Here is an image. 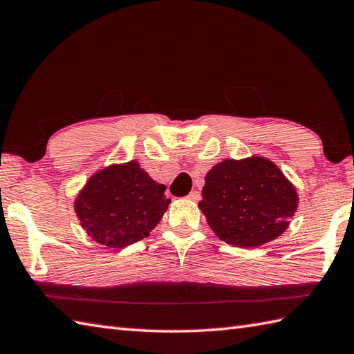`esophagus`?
<instances>
[{
	"instance_id": "obj_1",
	"label": "esophagus",
	"mask_w": 354,
	"mask_h": 354,
	"mask_svg": "<svg viewBox=\"0 0 354 354\" xmlns=\"http://www.w3.org/2000/svg\"><path fill=\"white\" fill-rule=\"evenodd\" d=\"M199 198H201V193L198 190H192L189 193V199H192V201H199Z\"/></svg>"
}]
</instances>
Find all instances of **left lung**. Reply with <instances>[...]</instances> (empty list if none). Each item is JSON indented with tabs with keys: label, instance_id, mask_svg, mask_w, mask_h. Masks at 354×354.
<instances>
[{
	"label": "left lung",
	"instance_id": "obj_1",
	"mask_svg": "<svg viewBox=\"0 0 354 354\" xmlns=\"http://www.w3.org/2000/svg\"><path fill=\"white\" fill-rule=\"evenodd\" d=\"M298 194L280 169L265 158L225 160L209 170L199 208L221 240L254 248L283 234Z\"/></svg>",
	"mask_w": 354,
	"mask_h": 354
}]
</instances>
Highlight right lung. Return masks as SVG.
<instances>
[{
	"mask_svg": "<svg viewBox=\"0 0 354 354\" xmlns=\"http://www.w3.org/2000/svg\"><path fill=\"white\" fill-rule=\"evenodd\" d=\"M137 161L111 165L89 179L76 199L82 227L95 242L123 248L149 236L170 199Z\"/></svg>",
	"mask_w": 354,
	"mask_h": 354,
	"instance_id": "obj_1",
	"label": "right lung"
}]
</instances>
